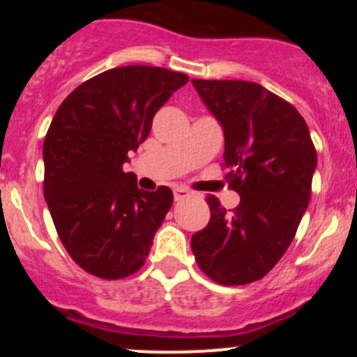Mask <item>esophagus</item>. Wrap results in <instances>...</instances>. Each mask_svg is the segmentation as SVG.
<instances>
[{"mask_svg": "<svg viewBox=\"0 0 357 357\" xmlns=\"http://www.w3.org/2000/svg\"><path fill=\"white\" fill-rule=\"evenodd\" d=\"M173 192H174V202H183V199L190 198L191 196V191L184 190V188H176Z\"/></svg>", "mask_w": 357, "mask_h": 357, "instance_id": "obj_1", "label": "esophagus"}]
</instances>
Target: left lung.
Segmentation results:
<instances>
[{
    "label": "left lung",
    "instance_id": "1",
    "mask_svg": "<svg viewBox=\"0 0 357 357\" xmlns=\"http://www.w3.org/2000/svg\"><path fill=\"white\" fill-rule=\"evenodd\" d=\"M223 127L225 162L240 204L227 213L206 196L211 216L195 233L198 267L221 285L260 280L292 243L307 210L317 153L304 117L260 84L192 79Z\"/></svg>",
    "mask_w": 357,
    "mask_h": 357
}]
</instances>
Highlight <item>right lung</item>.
Segmentation results:
<instances>
[{"mask_svg": "<svg viewBox=\"0 0 357 357\" xmlns=\"http://www.w3.org/2000/svg\"><path fill=\"white\" fill-rule=\"evenodd\" d=\"M188 80L161 67H117L80 84L56 110L43 142V195L61 243L85 272L117 280L144 265L173 191L139 190L122 166Z\"/></svg>", "mask_w": 357, "mask_h": 357, "instance_id": "right-lung-1", "label": "right lung"}]
</instances>
